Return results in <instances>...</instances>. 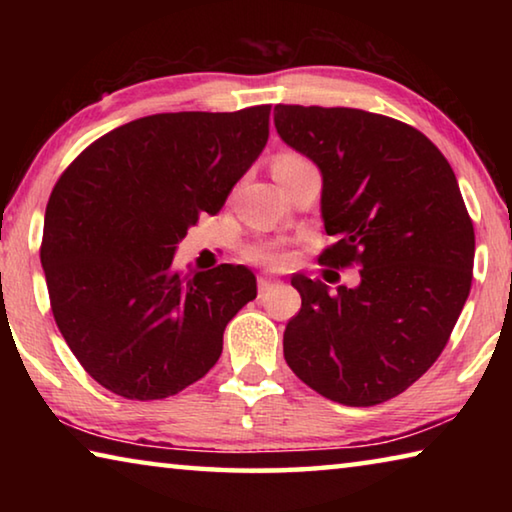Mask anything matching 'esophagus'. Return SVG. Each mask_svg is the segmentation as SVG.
<instances>
[{
  "label": "esophagus",
  "instance_id": "1",
  "mask_svg": "<svg viewBox=\"0 0 512 512\" xmlns=\"http://www.w3.org/2000/svg\"><path fill=\"white\" fill-rule=\"evenodd\" d=\"M257 289H259V296H264V293H266L268 289H273V282L268 280V277H259V280H257Z\"/></svg>",
  "mask_w": 512,
  "mask_h": 512
}]
</instances>
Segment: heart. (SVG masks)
I'll list each match as a JSON object with an SVG mask.
<instances>
[{
    "label": "heart",
    "instance_id": "1",
    "mask_svg": "<svg viewBox=\"0 0 512 512\" xmlns=\"http://www.w3.org/2000/svg\"><path fill=\"white\" fill-rule=\"evenodd\" d=\"M307 160L302 158V155L293 153V151H282L275 155L273 160V171L275 169H287V167H298V164H305ZM250 259H255V262L264 264L268 268H284L289 264V253L280 246H273V244H266V246H257L250 250Z\"/></svg>",
    "mask_w": 512,
    "mask_h": 512
}]
</instances>
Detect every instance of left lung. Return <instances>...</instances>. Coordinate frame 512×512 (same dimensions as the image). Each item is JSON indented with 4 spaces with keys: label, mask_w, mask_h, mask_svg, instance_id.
Segmentation results:
<instances>
[{
    "label": "left lung",
    "mask_w": 512,
    "mask_h": 512,
    "mask_svg": "<svg viewBox=\"0 0 512 512\" xmlns=\"http://www.w3.org/2000/svg\"><path fill=\"white\" fill-rule=\"evenodd\" d=\"M284 142L323 173L318 262L357 266L354 289L293 275L302 307L284 359L327 400L375 406L440 357L472 287L474 225L456 176L418 128L357 108L275 106Z\"/></svg>",
    "instance_id": "left-lung-1"
}]
</instances>
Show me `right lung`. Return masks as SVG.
<instances>
[{
  "label": "right lung",
  "instance_id": "right-lung-1",
  "mask_svg": "<svg viewBox=\"0 0 512 512\" xmlns=\"http://www.w3.org/2000/svg\"><path fill=\"white\" fill-rule=\"evenodd\" d=\"M271 106L162 112L115 128L49 196L40 262L51 311L85 372L126 400H164L207 375L232 316L257 296L246 266L173 268L268 140Z\"/></svg>",
  "mask_w": 512,
  "mask_h": 512
}]
</instances>
